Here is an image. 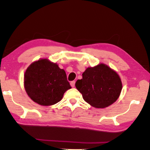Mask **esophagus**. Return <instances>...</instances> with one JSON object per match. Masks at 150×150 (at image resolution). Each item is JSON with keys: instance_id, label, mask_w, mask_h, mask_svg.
Wrapping results in <instances>:
<instances>
[{"instance_id": "esophagus-1", "label": "esophagus", "mask_w": 150, "mask_h": 150, "mask_svg": "<svg viewBox=\"0 0 150 150\" xmlns=\"http://www.w3.org/2000/svg\"><path fill=\"white\" fill-rule=\"evenodd\" d=\"M70 84H71V87H72V88L74 87V86H75V81H71Z\"/></svg>"}]
</instances>
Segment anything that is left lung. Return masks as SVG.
<instances>
[{"instance_id": "left-lung-1", "label": "left lung", "mask_w": 150, "mask_h": 150, "mask_svg": "<svg viewBox=\"0 0 150 150\" xmlns=\"http://www.w3.org/2000/svg\"><path fill=\"white\" fill-rule=\"evenodd\" d=\"M75 86L84 100L96 108H106L115 103L122 89L119 75L104 64L87 68L83 79L77 81Z\"/></svg>"}]
</instances>
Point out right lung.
<instances>
[{
	"label": "right lung",
	"mask_w": 150,
	"mask_h": 150,
	"mask_svg": "<svg viewBox=\"0 0 150 150\" xmlns=\"http://www.w3.org/2000/svg\"><path fill=\"white\" fill-rule=\"evenodd\" d=\"M24 87L28 96L42 106H50L61 100L71 88L66 72L47 59L31 64L24 75Z\"/></svg>",
	"instance_id": "obj_1"
}]
</instances>
